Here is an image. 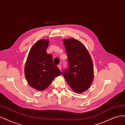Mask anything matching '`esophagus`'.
Wrapping results in <instances>:
<instances>
[{
	"label": "esophagus",
	"mask_w": 125,
	"mask_h": 125,
	"mask_svg": "<svg viewBox=\"0 0 125 125\" xmlns=\"http://www.w3.org/2000/svg\"><path fill=\"white\" fill-rule=\"evenodd\" d=\"M57 66H58V68H59L60 70H61V69H62V67H61V65H58Z\"/></svg>",
	"instance_id": "34e87169"
}]
</instances>
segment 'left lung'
<instances>
[{
  "mask_svg": "<svg viewBox=\"0 0 125 125\" xmlns=\"http://www.w3.org/2000/svg\"><path fill=\"white\" fill-rule=\"evenodd\" d=\"M68 68L62 75L70 88L76 93L88 90L93 82L94 69L92 60L88 51L81 42L71 38L63 40Z\"/></svg>",
  "mask_w": 125,
  "mask_h": 125,
  "instance_id": "1",
  "label": "left lung"
}]
</instances>
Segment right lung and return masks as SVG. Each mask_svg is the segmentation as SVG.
I'll list each match as a JSON object with an SVG mask.
<instances>
[{"label":"right lung","mask_w":125,"mask_h":125,"mask_svg":"<svg viewBox=\"0 0 125 125\" xmlns=\"http://www.w3.org/2000/svg\"><path fill=\"white\" fill-rule=\"evenodd\" d=\"M50 41L41 39L30 50L24 67L26 80L32 88L41 91L50 85L61 72L52 62V56L46 52Z\"/></svg>","instance_id":"obj_1"}]
</instances>
